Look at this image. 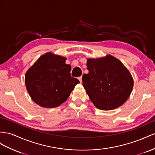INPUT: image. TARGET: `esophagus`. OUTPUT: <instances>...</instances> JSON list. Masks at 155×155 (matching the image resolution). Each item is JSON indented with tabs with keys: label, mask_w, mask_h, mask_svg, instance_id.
<instances>
[{
	"label": "esophagus",
	"mask_w": 155,
	"mask_h": 155,
	"mask_svg": "<svg viewBox=\"0 0 155 155\" xmlns=\"http://www.w3.org/2000/svg\"><path fill=\"white\" fill-rule=\"evenodd\" d=\"M78 80L80 81V82H82V76H81V77H78Z\"/></svg>",
	"instance_id": "34e87169"
}]
</instances>
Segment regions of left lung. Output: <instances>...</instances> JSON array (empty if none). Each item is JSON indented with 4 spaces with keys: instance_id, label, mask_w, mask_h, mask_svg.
I'll list each match as a JSON object with an SVG mask.
<instances>
[{
    "instance_id": "obj_1",
    "label": "left lung",
    "mask_w": 155,
    "mask_h": 155,
    "mask_svg": "<svg viewBox=\"0 0 155 155\" xmlns=\"http://www.w3.org/2000/svg\"><path fill=\"white\" fill-rule=\"evenodd\" d=\"M88 74L82 76V85L90 100L101 110H112L124 104L132 92V75L120 61L112 55L88 59Z\"/></svg>"
}]
</instances>
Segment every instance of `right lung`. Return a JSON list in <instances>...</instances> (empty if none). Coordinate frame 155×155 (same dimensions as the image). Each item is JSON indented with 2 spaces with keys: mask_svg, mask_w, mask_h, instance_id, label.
I'll return each instance as SVG.
<instances>
[{
  "mask_svg": "<svg viewBox=\"0 0 155 155\" xmlns=\"http://www.w3.org/2000/svg\"><path fill=\"white\" fill-rule=\"evenodd\" d=\"M66 58L48 52L42 55L27 71L25 82L27 92L36 104L54 108L69 97L77 78L71 76V67Z\"/></svg>",
  "mask_w": 155,
  "mask_h": 155,
  "instance_id": "right-lung-1",
  "label": "right lung"
}]
</instances>
